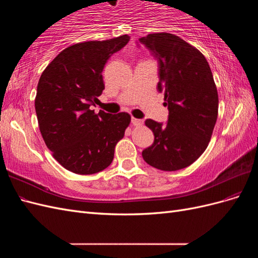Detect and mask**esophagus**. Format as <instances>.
<instances>
[{
	"label": "esophagus",
	"mask_w": 258,
	"mask_h": 258,
	"mask_svg": "<svg viewBox=\"0 0 258 258\" xmlns=\"http://www.w3.org/2000/svg\"><path fill=\"white\" fill-rule=\"evenodd\" d=\"M131 122L134 126H141V124H143V119H139V118H135V117H132L131 118Z\"/></svg>",
	"instance_id": "1"
}]
</instances>
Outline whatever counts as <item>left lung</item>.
Returning <instances> with one entry per match:
<instances>
[{
    "mask_svg": "<svg viewBox=\"0 0 258 258\" xmlns=\"http://www.w3.org/2000/svg\"><path fill=\"white\" fill-rule=\"evenodd\" d=\"M158 62L157 89L165 93L166 123L146 119L154 143L142 152L148 165L162 171L190 166L206 151L217 119L218 96L207 59L170 33L139 38Z\"/></svg>",
    "mask_w": 258,
    "mask_h": 258,
    "instance_id": "8db88e82",
    "label": "left lung"
}]
</instances>
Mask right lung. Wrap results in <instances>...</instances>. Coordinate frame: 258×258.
<instances>
[{
    "label": "right lung",
    "mask_w": 258,
    "mask_h": 258,
    "mask_svg": "<svg viewBox=\"0 0 258 258\" xmlns=\"http://www.w3.org/2000/svg\"><path fill=\"white\" fill-rule=\"evenodd\" d=\"M129 40L126 34L70 46L38 81L35 112L42 137L54 159L73 173L93 174L110 166L115 146L129 126L127 113L90 110L104 89L107 60Z\"/></svg>",
    "instance_id": "obj_1"
}]
</instances>
